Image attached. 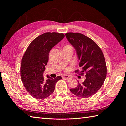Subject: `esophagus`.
<instances>
[{
  "instance_id": "1",
  "label": "esophagus",
  "mask_w": 126,
  "mask_h": 126,
  "mask_svg": "<svg viewBox=\"0 0 126 126\" xmlns=\"http://www.w3.org/2000/svg\"><path fill=\"white\" fill-rule=\"evenodd\" d=\"M62 78H63V79H66V80H69V79H70V77L68 76H67V75H64V76H63Z\"/></svg>"
}]
</instances>
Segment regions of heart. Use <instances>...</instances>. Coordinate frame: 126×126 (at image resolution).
I'll return each instance as SVG.
<instances>
[{
	"instance_id": "1",
	"label": "heart",
	"mask_w": 126,
	"mask_h": 126,
	"mask_svg": "<svg viewBox=\"0 0 126 126\" xmlns=\"http://www.w3.org/2000/svg\"><path fill=\"white\" fill-rule=\"evenodd\" d=\"M66 47H71L69 45H65L64 47L63 48H66Z\"/></svg>"
}]
</instances>
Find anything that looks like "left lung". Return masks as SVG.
<instances>
[{
    "label": "left lung",
    "instance_id": "left-lung-1",
    "mask_svg": "<svg viewBox=\"0 0 126 126\" xmlns=\"http://www.w3.org/2000/svg\"><path fill=\"white\" fill-rule=\"evenodd\" d=\"M69 43L75 49L82 71H75L80 75L85 73L86 79L82 83L78 82L76 87L71 89L74 95L87 98L102 86L107 76V65L101 49L90 38L79 33H65Z\"/></svg>",
    "mask_w": 126,
    "mask_h": 126
}]
</instances>
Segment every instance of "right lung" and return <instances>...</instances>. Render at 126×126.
Returning <instances> with one entry per match:
<instances>
[{"mask_svg": "<svg viewBox=\"0 0 126 126\" xmlns=\"http://www.w3.org/2000/svg\"><path fill=\"white\" fill-rule=\"evenodd\" d=\"M64 37L63 33L47 32L39 36L29 45L21 61V77L26 90L37 99L49 97L54 91L56 83L61 76L53 79L43 73L49 60L51 49Z\"/></svg>", "mask_w": 126, "mask_h": 126, "instance_id": "obj_1", "label": "right lung"}]
</instances>
